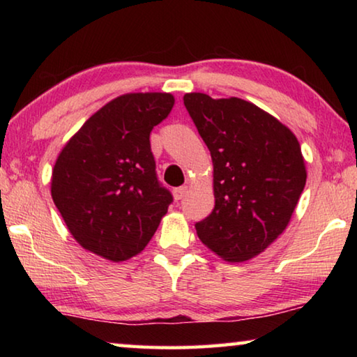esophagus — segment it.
Returning <instances> with one entry per match:
<instances>
[{
  "label": "esophagus",
  "instance_id": "obj_1",
  "mask_svg": "<svg viewBox=\"0 0 357 357\" xmlns=\"http://www.w3.org/2000/svg\"><path fill=\"white\" fill-rule=\"evenodd\" d=\"M185 192H187V187H185V185H183V187H178V189H174V190H173V197H174V200H176V202L183 200L184 195H185Z\"/></svg>",
  "mask_w": 357,
  "mask_h": 357
}]
</instances>
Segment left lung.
Returning <instances> with one entry per match:
<instances>
[{"mask_svg":"<svg viewBox=\"0 0 357 357\" xmlns=\"http://www.w3.org/2000/svg\"><path fill=\"white\" fill-rule=\"evenodd\" d=\"M184 105L214 165L215 204L197 234L227 261H244L282 234L304 190L298 138L243 99L190 93Z\"/></svg>","mask_w":357,"mask_h":357,"instance_id":"obj_1","label":"left lung"}]
</instances>
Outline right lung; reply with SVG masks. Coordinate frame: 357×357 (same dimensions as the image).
Instances as JSON below:
<instances>
[{
	"label": "right lung",
	"instance_id": "right-lung-1",
	"mask_svg": "<svg viewBox=\"0 0 357 357\" xmlns=\"http://www.w3.org/2000/svg\"><path fill=\"white\" fill-rule=\"evenodd\" d=\"M167 93L119 96L70 138L52 176V197L72 236L112 261L140 253L173 202L160 184L149 135L172 112Z\"/></svg>",
	"mask_w": 357,
	"mask_h": 357
}]
</instances>
